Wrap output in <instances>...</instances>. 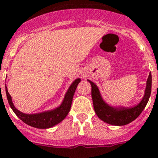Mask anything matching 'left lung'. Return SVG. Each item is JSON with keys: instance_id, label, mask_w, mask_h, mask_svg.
I'll return each instance as SVG.
<instances>
[{"instance_id": "left-lung-1", "label": "left lung", "mask_w": 158, "mask_h": 158, "mask_svg": "<svg viewBox=\"0 0 158 158\" xmlns=\"http://www.w3.org/2000/svg\"><path fill=\"white\" fill-rule=\"evenodd\" d=\"M91 85V95L93 99L94 109L98 117L105 123L114 126H123L128 124L137 118L148 103L152 88V75L149 73L146 81V87L144 96L140 102L133 106H114L106 103L100 94L99 89L94 82L87 80Z\"/></svg>"}]
</instances>
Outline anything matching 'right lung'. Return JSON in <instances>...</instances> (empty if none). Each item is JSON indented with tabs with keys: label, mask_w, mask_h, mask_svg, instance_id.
Segmentation results:
<instances>
[{
	"label": "right lung",
	"mask_w": 158,
	"mask_h": 158,
	"mask_svg": "<svg viewBox=\"0 0 158 158\" xmlns=\"http://www.w3.org/2000/svg\"><path fill=\"white\" fill-rule=\"evenodd\" d=\"M80 81V78H77L76 80L72 83L65 94L63 101L59 106L52 110H45V111L35 113V114H26L18 110L14 106L11 96L8 92V89L6 85V96H7L8 102L12 110H14L17 116L20 118L21 120H23L25 123L30 125L31 127H36V128H50L60 123L61 121L64 120L65 117L67 116L71 108L74 93Z\"/></svg>",
	"instance_id": "right-lung-1"
}]
</instances>
